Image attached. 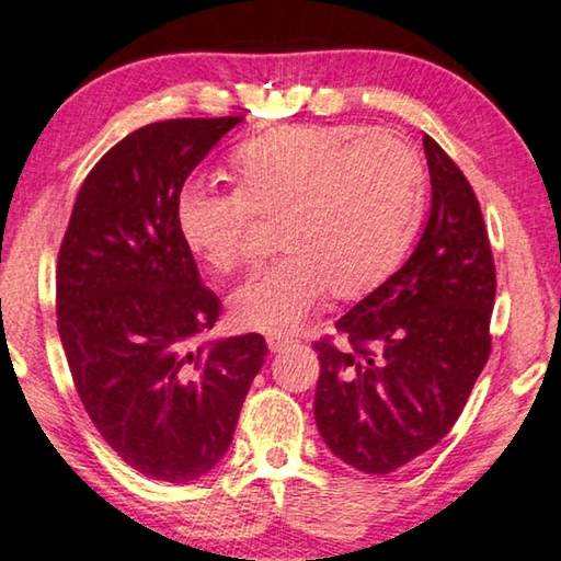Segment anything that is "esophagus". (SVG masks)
<instances>
[{
  "label": "esophagus",
  "instance_id": "esophagus-1",
  "mask_svg": "<svg viewBox=\"0 0 561 561\" xmlns=\"http://www.w3.org/2000/svg\"><path fill=\"white\" fill-rule=\"evenodd\" d=\"M290 345H293V341H288V337H268V351H271L273 355L288 351Z\"/></svg>",
  "mask_w": 561,
  "mask_h": 561
}]
</instances>
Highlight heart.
<instances>
[{
    "instance_id": "heart-1",
    "label": "heart",
    "mask_w": 561,
    "mask_h": 561,
    "mask_svg": "<svg viewBox=\"0 0 561 561\" xmlns=\"http://www.w3.org/2000/svg\"><path fill=\"white\" fill-rule=\"evenodd\" d=\"M357 133L343 124L275 128L236 149V191H181L183 243L220 273L248 261L255 216L280 218L286 255L231 296L241 328L293 333L328 293L360 298L398 268L420 220L422 163L400 136Z\"/></svg>"
}]
</instances>
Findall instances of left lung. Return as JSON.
<instances>
[{
  "label": "left lung",
  "instance_id": "obj_1",
  "mask_svg": "<svg viewBox=\"0 0 561 561\" xmlns=\"http://www.w3.org/2000/svg\"><path fill=\"white\" fill-rule=\"evenodd\" d=\"M425 146L433 206L410 259L337 320L345 347L316 343V425L355 470L388 474L443 439L490 357L497 293L470 181L435 139Z\"/></svg>",
  "mask_w": 561,
  "mask_h": 561
}]
</instances>
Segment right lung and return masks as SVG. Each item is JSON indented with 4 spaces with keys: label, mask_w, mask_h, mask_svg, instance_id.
Masks as SVG:
<instances>
[{
    "label": "right lung",
    "mask_w": 561,
    "mask_h": 561,
    "mask_svg": "<svg viewBox=\"0 0 561 561\" xmlns=\"http://www.w3.org/2000/svg\"><path fill=\"white\" fill-rule=\"evenodd\" d=\"M243 116L169 118L101 156L57 261V325L81 405L134 470L191 482L231 445L263 335L201 343L220 300L176 228L183 183Z\"/></svg>",
    "instance_id": "1"
}]
</instances>
